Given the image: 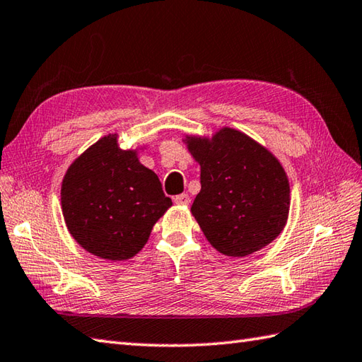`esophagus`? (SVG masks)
<instances>
[{"instance_id": "obj_1", "label": "esophagus", "mask_w": 362, "mask_h": 362, "mask_svg": "<svg viewBox=\"0 0 362 362\" xmlns=\"http://www.w3.org/2000/svg\"><path fill=\"white\" fill-rule=\"evenodd\" d=\"M174 202H175L177 205H188V204H189V196L185 194V193L175 196V197H174Z\"/></svg>"}]
</instances>
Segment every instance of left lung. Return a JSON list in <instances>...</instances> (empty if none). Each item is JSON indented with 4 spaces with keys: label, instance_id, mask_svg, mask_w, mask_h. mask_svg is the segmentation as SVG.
<instances>
[{
    "label": "left lung",
    "instance_id": "8db88e82",
    "mask_svg": "<svg viewBox=\"0 0 362 362\" xmlns=\"http://www.w3.org/2000/svg\"><path fill=\"white\" fill-rule=\"evenodd\" d=\"M201 165V191L191 213L214 249L245 257L264 247L288 221L289 182L271 152L226 127L211 140L188 136Z\"/></svg>",
    "mask_w": 362,
    "mask_h": 362
}]
</instances>
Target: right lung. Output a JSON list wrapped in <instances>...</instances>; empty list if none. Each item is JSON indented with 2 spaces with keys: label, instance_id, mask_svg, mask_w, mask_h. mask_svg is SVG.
<instances>
[{
  "label": "right lung",
  "instance_id": "add662e5",
  "mask_svg": "<svg viewBox=\"0 0 362 362\" xmlns=\"http://www.w3.org/2000/svg\"><path fill=\"white\" fill-rule=\"evenodd\" d=\"M62 211L71 236L93 255L121 261L143 249L173 205L157 174L107 135L74 161L62 182Z\"/></svg>",
  "mask_w": 362,
  "mask_h": 362
}]
</instances>
